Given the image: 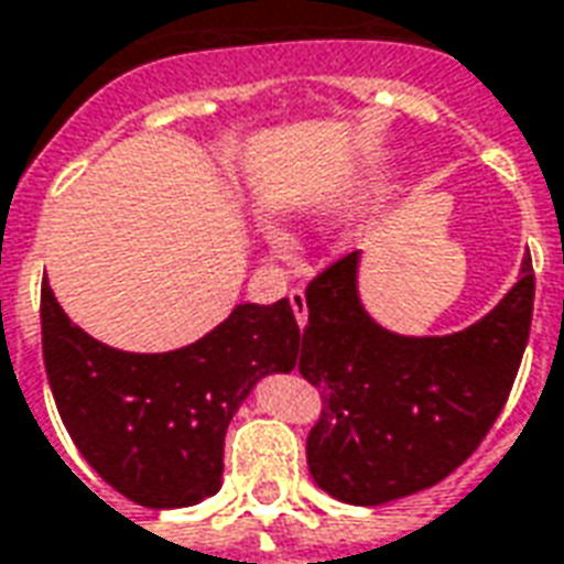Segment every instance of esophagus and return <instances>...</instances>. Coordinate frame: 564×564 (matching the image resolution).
I'll use <instances>...</instances> for the list:
<instances>
[{"label":"esophagus","mask_w":564,"mask_h":564,"mask_svg":"<svg viewBox=\"0 0 564 564\" xmlns=\"http://www.w3.org/2000/svg\"><path fill=\"white\" fill-rule=\"evenodd\" d=\"M290 305H293V314L295 319H299V326H305V319H307V299L305 293L295 286V290H290Z\"/></svg>","instance_id":"obj_1"}]
</instances>
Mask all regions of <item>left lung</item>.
<instances>
[{"label":"left lung","mask_w":564,"mask_h":564,"mask_svg":"<svg viewBox=\"0 0 564 564\" xmlns=\"http://www.w3.org/2000/svg\"><path fill=\"white\" fill-rule=\"evenodd\" d=\"M299 375L323 399L307 465L323 492L383 505L441 484L480 447L508 402L532 329L534 271L474 326L441 338L380 329L356 295V253L305 286Z\"/></svg>","instance_id":"left-lung-1"}]
</instances>
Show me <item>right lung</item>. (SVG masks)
Wrapping results in <instances>:
<instances>
[{
	"mask_svg": "<svg viewBox=\"0 0 564 564\" xmlns=\"http://www.w3.org/2000/svg\"><path fill=\"white\" fill-rule=\"evenodd\" d=\"M42 354L56 411L105 484L144 508H186L220 489L223 437L247 392L299 356L286 299L238 305L172 354H127L66 317L42 283Z\"/></svg>",
	"mask_w": 564,
	"mask_h": 564,
	"instance_id": "1",
	"label": "right lung"
}]
</instances>
